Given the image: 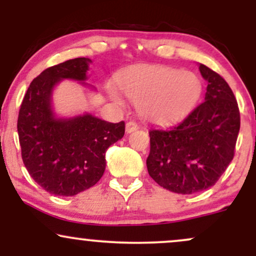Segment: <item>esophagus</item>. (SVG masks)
Segmentation results:
<instances>
[{
  "label": "esophagus",
  "mask_w": 256,
  "mask_h": 256,
  "mask_svg": "<svg viewBox=\"0 0 256 256\" xmlns=\"http://www.w3.org/2000/svg\"><path fill=\"white\" fill-rule=\"evenodd\" d=\"M137 128H138V124L136 122H126V132H128V134H131V132L136 131Z\"/></svg>",
  "instance_id": "34e87169"
}]
</instances>
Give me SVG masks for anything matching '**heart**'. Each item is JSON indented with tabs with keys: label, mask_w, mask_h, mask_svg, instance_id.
Wrapping results in <instances>:
<instances>
[{
	"label": "heart",
	"mask_w": 256,
	"mask_h": 256,
	"mask_svg": "<svg viewBox=\"0 0 256 256\" xmlns=\"http://www.w3.org/2000/svg\"><path fill=\"white\" fill-rule=\"evenodd\" d=\"M119 89L137 104L140 116L154 122H167L184 114L198 101L201 82L189 71L170 67H137L125 72L118 79ZM110 98L122 102L116 90Z\"/></svg>",
	"instance_id": "heart-1"
}]
</instances>
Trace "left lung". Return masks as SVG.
<instances>
[{"label":"left lung","mask_w":256,"mask_h":256,"mask_svg":"<svg viewBox=\"0 0 256 256\" xmlns=\"http://www.w3.org/2000/svg\"><path fill=\"white\" fill-rule=\"evenodd\" d=\"M198 68L208 82L204 101L178 124L149 130V176L177 194L213 186L234 158L240 132V110L231 88L204 64Z\"/></svg>","instance_id":"obj_1"}]
</instances>
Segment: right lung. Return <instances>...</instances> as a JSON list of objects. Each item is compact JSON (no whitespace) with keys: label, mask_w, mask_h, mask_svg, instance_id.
<instances>
[{"label":"right lung","mask_w":256,"mask_h":256,"mask_svg":"<svg viewBox=\"0 0 256 256\" xmlns=\"http://www.w3.org/2000/svg\"><path fill=\"white\" fill-rule=\"evenodd\" d=\"M90 58H77L44 70L31 82L20 106L18 134L24 165L34 180L56 196H74L104 176L106 152L122 138L125 122L91 114L55 118L52 89L62 79H86Z\"/></svg>","instance_id":"1"}]
</instances>
